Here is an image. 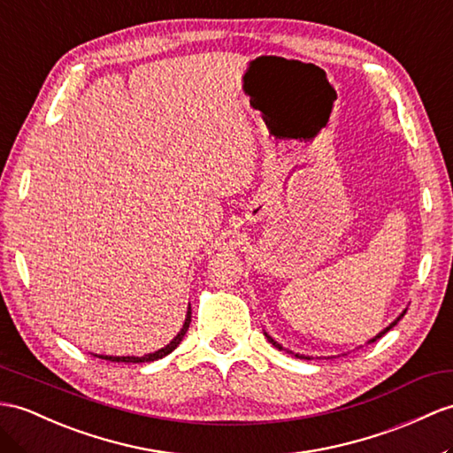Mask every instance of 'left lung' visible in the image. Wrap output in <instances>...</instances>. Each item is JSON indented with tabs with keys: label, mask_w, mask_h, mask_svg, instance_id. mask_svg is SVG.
<instances>
[{
	"label": "left lung",
	"mask_w": 453,
	"mask_h": 453,
	"mask_svg": "<svg viewBox=\"0 0 453 453\" xmlns=\"http://www.w3.org/2000/svg\"><path fill=\"white\" fill-rule=\"evenodd\" d=\"M403 315H405V311H403V313H402V315H400V317H398V319H395V321H394V323H392V325H390V326H386V328H384V330H382V333H379V334H377V336H374V338H371V340H369V342H367V344H372V342H377V340H379V338H382V336H384V334H386V333H388V330H390V328H392V326H395V325H398V321H400V319H402V317H403ZM265 336H267V340H269V342H271V344H273V346H274V348H279V349H284V348H282V346H280V344H279V342H277V340H273V338H271V336H269V334H267V333H265ZM290 354H294V351H290ZM294 356H296V357H300V359H303V357H305V356H300V354H294ZM305 359H310V357H305Z\"/></svg>",
	"instance_id": "obj_1"
}]
</instances>
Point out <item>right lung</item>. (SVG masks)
<instances>
[{
	"mask_svg": "<svg viewBox=\"0 0 453 453\" xmlns=\"http://www.w3.org/2000/svg\"><path fill=\"white\" fill-rule=\"evenodd\" d=\"M190 321H192V310L188 307V313H186V319H184V325H182V328H180V333L171 340V344H167V346L157 349V351H153V354L142 356V357H136V356H123V357H117V356H97V357L109 359V361H117V363H150V361L161 359V357H165V356H169L171 351L176 349V346L180 344L184 334H186V330H188V326H190Z\"/></svg>",
	"mask_w": 453,
	"mask_h": 453,
	"instance_id": "add662e5",
	"label": "right lung"
}]
</instances>
